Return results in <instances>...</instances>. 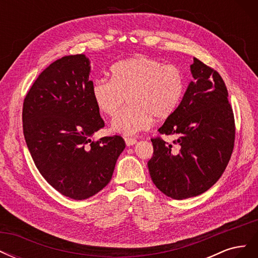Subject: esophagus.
I'll use <instances>...</instances> for the list:
<instances>
[{
  "mask_svg": "<svg viewBox=\"0 0 258 258\" xmlns=\"http://www.w3.org/2000/svg\"><path fill=\"white\" fill-rule=\"evenodd\" d=\"M124 142H126V145H127V146H132V145H135L138 141H137L136 139L126 138V139H124Z\"/></svg>",
  "mask_w": 258,
  "mask_h": 258,
  "instance_id": "1",
  "label": "esophagus"
}]
</instances>
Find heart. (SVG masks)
<instances>
[{"instance_id": "heart-1", "label": "heart", "mask_w": 258, "mask_h": 258, "mask_svg": "<svg viewBox=\"0 0 258 258\" xmlns=\"http://www.w3.org/2000/svg\"><path fill=\"white\" fill-rule=\"evenodd\" d=\"M111 80L99 79L91 95L98 110L114 116L129 100V106L112 121L114 131L134 136L152 126L154 117L162 120L172 116L183 99L186 84L182 70L163 64L158 59L139 56L115 63Z\"/></svg>"}]
</instances>
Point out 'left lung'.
I'll return each instance as SVG.
<instances>
[{
  "mask_svg": "<svg viewBox=\"0 0 258 258\" xmlns=\"http://www.w3.org/2000/svg\"><path fill=\"white\" fill-rule=\"evenodd\" d=\"M181 104L158 129L174 136L173 144L151 139L147 166L154 184L172 199L198 196L212 187L227 167L235 146V117L221 75L199 59Z\"/></svg>",
  "mask_w": 258,
  "mask_h": 258,
  "instance_id": "left-lung-1",
  "label": "left lung"
}]
</instances>
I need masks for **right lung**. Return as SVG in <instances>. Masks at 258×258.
Masks as SVG:
<instances>
[{"label":"right lung","instance_id":"right-lung-1","mask_svg":"<svg viewBox=\"0 0 258 258\" xmlns=\"http://www.w3.org/2000/svg\"><path fill=\"white\" fill-rule=\"evenodd\" d=\"M85 54L58 59L38 75L23 101L26 143L42 176L64 196L87 199L110 183L124 150L119 136L90 140L104 127L93 102Z\"/></svg>","mask_w":258,"mask_h":258}]
</instances>
